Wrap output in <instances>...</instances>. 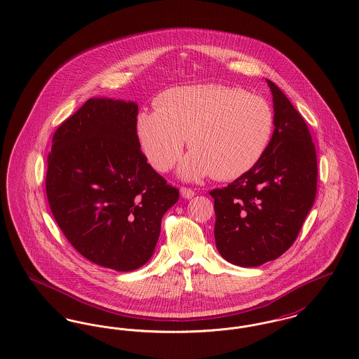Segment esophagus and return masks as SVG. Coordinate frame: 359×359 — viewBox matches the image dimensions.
Listing matches in <instances>:
<instances>
[{
	"mask_svg": "<svg viewBox=\"0 0 359 359\" xmlns=\"http://www.w3.org/2000/svg\"><path fill=\"white\" fill-rule=\"evenodd\" d=\"M180 194H182V196H183L184 199H191V198H194L195 191L191 189V188L182 187L180 188Z\"/></svg>",
	"mask_w": 359,
	"mask_h": 359,
	"instance_id": "1",
	"label": "esophagus"
}]
</instances>
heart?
<instances>
[{
    "label": "heart",
    "instance_id": "b5f03b06",
    "mask_svg": "<svg viewBox=\"0 0 359 359\" xmlns=\"http://www.w3.org/2000/svg\"><path fill=\"white\" fill-rule=\"evenodd\" d=\"M276 117L265 98L239 87L205 83L163 91L154 111L138 114L140 147L154 170H171L183 154L186 137L191 152L180 165L187 180L212 175L234 180L252 171L273 138Z\"/></svg>",
    "mask_w": 359,
    "mask_h": 359
}]
</instances>
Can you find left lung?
I'll list each match as a JSON object with an SVG mask.
<instances>
[{
	"label": "left lung",
	"instance_id": "left-lung-1",
	"mask_svg": "<svg viewBox=\"0 0 359 359\" xmlns=\"http://www.w3.org/2000/svg\"><path fill=\"white\" fill-rule=\"evenodd\" d=\"M273 95V138L252 171L210 191L215 243L221 256L253 268L276 259L296 241L316 196L318 161L307 123L285 94Z\"/></svg>",
	"mask_w": 359,
	"mask_h": 359
}]
</instances>
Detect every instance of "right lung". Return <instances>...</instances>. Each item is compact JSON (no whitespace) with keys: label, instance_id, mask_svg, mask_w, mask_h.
Here are the masks:
<instances>
[{"label":"right lung","instance_id":"obj_1","mask_svg":"<svg viewBox=\"0 0 359 359\" xmlns=\"http://www.w3.org/2000/svg\"><path fill=\"white\" fill-rule=\"evenodd\" d=\"M135 102L91 98L52 137L46 175L52 215L88 261L120 272L154 255L179 189L154 171L136 133Z\"/></svg>","mask_w":359,"mask_h":359}]
</instances>
